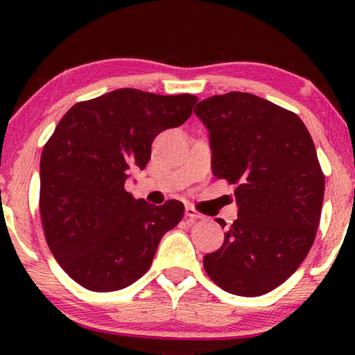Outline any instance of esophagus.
Here are the masks:
<instances>
[{"label": "esophagus", "instance_id": "34e87169", "mask_svg": "<svg viewBox=\"0 0 355 355\" xmlns=\"http://www.w3.org/2000/svg\"><path fill=\"white\" fill-rule=\"evenodd\" d=\"M186 216L189 218V221H198V220H203V215L200 211H197L196 208L192 205H187L186 207Z\"/></svg>", "mask_w": 355, "mask_h": 355}]
</instances>
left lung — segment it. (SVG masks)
Here are the masks:
<instances>
[{
    "mask_svg": "<svg viewBox=\"0 0 355 355\" xmlns=\"http://www.w3.org/2000/svg\"><path fill=\"white\" fill-rule=\"evenodd\" d=\"M193 113L210 132L213 176L236 184L239 205L223 245L203 257L207 275L226 293H270L299 268L317 234L324 174L313 140L293 111L244 92L202 100Z\"/></svg>",
    "mask_w": 355,
    "mask_h": 355,
    "instance_id": "left-lung-1",
    "label": "left lung"
}]
</instances>
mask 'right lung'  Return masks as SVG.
<instances>
[{
	"label": "right lung",
	"mask_w": 355,
	"mask_h": 355,
	"mask_svg": "<svg viewBox=\"0 0 355 355\" xmlns=\"http://www.w3.org/2000/svg\"><path fill=\"white\" fill-rule=\"evenodd\" d=\"M196 95L118 89L79 101L58 123L40 159V216L46 244L76 283L124 289L147 273L164 232L184 216L179 200L153 207L124 189L147 166L163 130L192 114Z\"/></svg>",
	"instance_id": "right-lung-1"
}]
</instances>
